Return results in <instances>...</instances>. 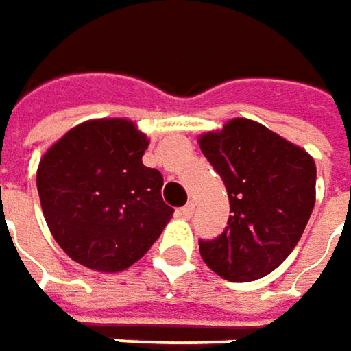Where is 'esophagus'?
I'll return each mask as SVG.
<instances>
[{
  "mask_svg": "<svg viewBox=\"0 0 351 351\" xmlns=\"http://www.w3.org/2000/svg\"><path fill=\"white\" fill-rule=\"evenodd\" d=\"M193 209H195V205L189 202V203H187V205H185V207H182V211H180V213L184 215L185 219H189V217L193 215Z\"/></svg>",
  "mask_w": 351,
  "mask_h": 351,
  "instance_id": "1",
  "label": "esophagus"
}]
</instances>
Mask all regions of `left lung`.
Instances as JSON below:
<instances>
[{"label":"left lung","mask_w":351,"mask_h":351,"mask_svg":"<svg viewBox=\"0 0 351 351\" xmlns=\"http://www.w3.org/2000/svg\"><path fill=\"white\" fill-rule=\"evenodd\" d=\"M227 187V229L202 241L205 265L231 282L272 272L296 247L316 203V164L306 149L249 118L197 138Z\"/></svg>","instance_id":"8db88e82"}]
</instances>
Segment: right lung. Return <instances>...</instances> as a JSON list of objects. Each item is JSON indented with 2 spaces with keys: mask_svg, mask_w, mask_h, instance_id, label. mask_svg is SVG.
I'll return each mask as SVG.
<instances>
[{
  "mask_svg": "<svg viewBox=\"0 0 351 351\" xmlns=\"http://www.w3.org/2000/svg\"><path fill=\"white\" fill-rule=\"evenodd\" d=\"M149 140L128 118L80 122L47 148L37 191L47 227L75 263L126 271L158 241L173 215L164 178L142 164Z\"/></svg>",
  "mask_w": 351,
  "mask_h": 351,
  "instance_id": "1",
  "label": "right lung"
}]
</instances>
